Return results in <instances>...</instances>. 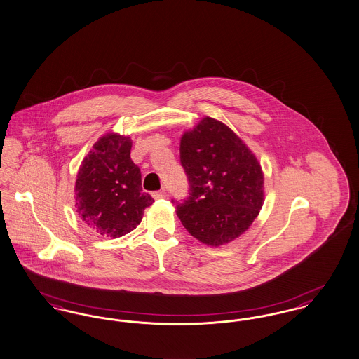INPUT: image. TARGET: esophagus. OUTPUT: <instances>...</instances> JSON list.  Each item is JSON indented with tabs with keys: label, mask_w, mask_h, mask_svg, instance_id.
Instances as JSON below:
<instances>
[{
	"label": "esophagus",
	"mask_w": 359,
	"mask_h": 359,
	"mask_svg": "<svg viewBox=\"0 0 359 359\" xmlns=\"http://www.w3.org/2000/svg\"><path fill=\"white\" fill-rule=\"evenodd\" d=\"M152 197H154L155 200H161V198H165V197H166V191H165V190L154 191V193H152Z\"/></svg>",
	"instance_id": "1"
}]
</instances>
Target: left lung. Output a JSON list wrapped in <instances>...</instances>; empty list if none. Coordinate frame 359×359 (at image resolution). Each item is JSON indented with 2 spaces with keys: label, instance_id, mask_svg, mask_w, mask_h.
I'll return each mask as SVG.
<instances>
[{
  "label": "left lung",
  "instance_id": "left-lung-1",
  "mask_svg": "<svg viewBox=\"0 0 359 359\" xmlns=\"http://www.w3.org/2000/svg\"><path fill=\"white\" fill-rule=\"evenodd\" d=\"M190 196L175 212L204 245H224L252 224L264 205V171L255 154L224 123L205 116L181 136Z\"/></svg>",
  "mask_w": 359,
  "mask_h": 359
}]
</instances>
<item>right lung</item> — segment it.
Returning a JSON list of instances; mask_svg holds the SVG:
<instances>
[{
  "instance_id": "add662e5",
  "label": "right lung",
  "mask_w": 359,
  "mask_h": 359,
  "mask_svg": "<svg viewBox=\"0 0 359 359\" xmlns=\"http://www.w3.org/2000/svg\"><path fill=\"white\" fill-rule=\"evenodd\" d=\"M131 147L130 136L105 133L76 174V215L102 236L120 238L131 232L154 203L142 190V174L131 159Z\"/></svg>"
}]
</instances>
